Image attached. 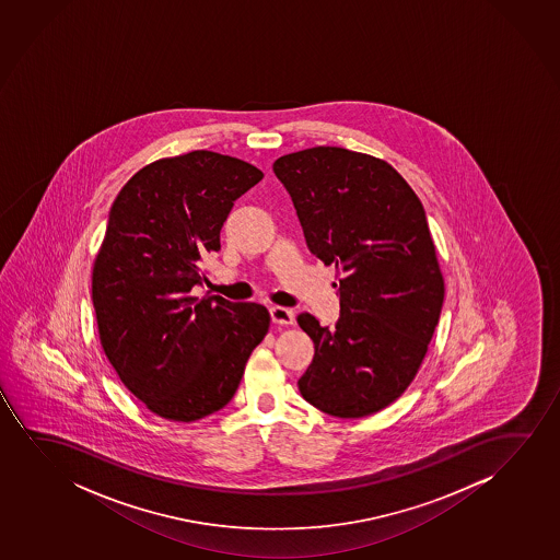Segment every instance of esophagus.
Masks as SVG:
<instances>
[{
  "label": "esophagus",
  "instance_id": "1",
  "mask_svg": "<svg viewBox=\"0 0 560 560\" xmlns=\"http://www.w3.org/2000/svg\"><path fill=\"white\" fill-rule=\"evenodd\" d=\"M269 315H271V322L277 323V325H292L294 323V314L289 307L271 306L269 307Z\"/></svg>",
  "mask_w": 560,
  "mask_h": 560
}]
</instances>
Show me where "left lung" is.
<instances>
[{
  "label": "left lung",
  "mask_w": 560,
  "mask_h": 560,
  "mask_svg": "<svg viewBox=\"0 0 560 560\" xmlns=\"http://www.w3.org/2000/svg\"><path fill=\"white\" fill-rule=\"evenodd\" d=\"M273 172L310 253L338 276L337 323L299 315L315 348L300 394L342 419L376 413L413 381L444 304L424 208L390 164L342 147L284 154Z\"/></svg>",
  "instance_id": "1"
}]
</instances>
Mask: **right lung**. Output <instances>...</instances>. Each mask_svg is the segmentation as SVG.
I'll return each instance as SVG.
<instances>
[{"mask_svg": "<svg viewBox=\"0 0 560 560\" xmlns=\"http://www.w3.org/2000/svg\"><path fill=\"white\" fill-rule=\"evenodd\" d=\"M261 177L248 162L192 151L139 170L108 212L92 283L101 346L126 388L170 421L228 406L268 332L260 304L191 292L233 202Z\"/></svg>", "mask_w": 560, "mask_h": 560, "instance_id": "obj_1", "label": "right lung"}]
</instances>
